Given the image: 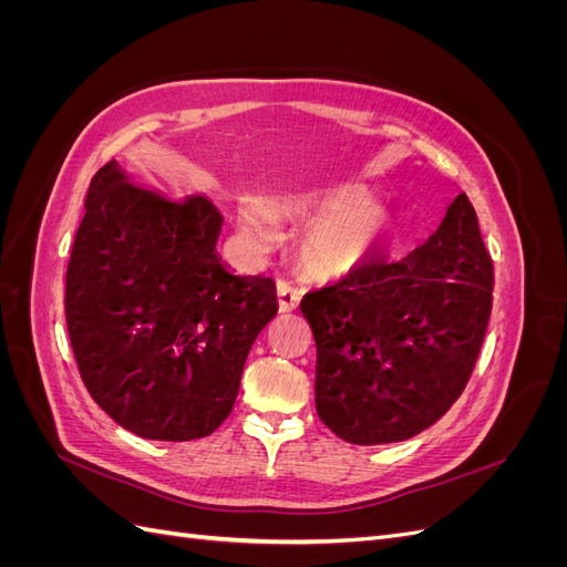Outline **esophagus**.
<instances>
[{"label":"esophagus","instance_id":"obj_1","mask_svg":"<svg viewBox=\"0 0 567 567\" xmlns=\"http://www.w3.org/2000/svg\"><path fill=\"white\" fill-rule=\"evenodd\" d=\"M277 296H279V310H281V312H293L296 307L300 305L302 290H300L298 286L290 284V281H279Z\"/></svg>","mask_w":567,"mask_h":567}]
</instances>
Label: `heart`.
Instances as JSON below:
<instances>
[{
  "instance_id": "obj_1",
  "label": "heart",
  "mask_w": 567,
  "mask_h": 567,
  "mask_svg": "<svg viewBox=\"0 0 567 567\" xmlns=\"http://www.w3.org/2000/svg\"><path fill=\"white\" fill-rule=\"evenodd\" d=\"M269 205L281 219H312L298 238V252L307 271L317 277H336L364 262L394 225L390 205L367 198V186L359 182H323L293 188ZM238 219L252 241L269 244L274 238L271 215L260 198H241Z\"/></svg>"
}]
</instances>
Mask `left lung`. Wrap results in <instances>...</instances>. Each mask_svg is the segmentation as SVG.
<instances>
[{
	"label": "left lung",
	"instance_id": "obj_1",
	"mask_svg": "<svg viewBox=\"0 0 567 567\" xmlns=\"http://www.w3.org/2000/svg\"><path fill=\"white\" fill-rule=\"evenodd\" d=\"M494 267L466 194L402 260L373 257L300 302L317 342V414L352 444L414 437L466 388Z\"/></svg>",
	"mask_w": 567,
	"mask_h": 567
}]
</instances>
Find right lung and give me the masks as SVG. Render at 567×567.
<instances>
[{
	"label": "right lung",
	"instance_id": "add662e5",
	"mask_svg": "<svg viewBox=\"0 0 567 567\" xmlns=\"http://www.w3.org/2000/svg\"><path fill=\"white\" fill-rule=\"evenodd\" d=\"M221 215L96 169L65 267V326L84 388L146 440L210 435L236 402L257 333L277 315L271 277L219 262Z\"/></svg>",
	"mask_w": 567,
	"mask_h": 567
}]
</instances>
